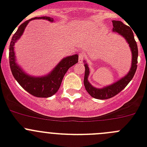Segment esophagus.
Returning a JSON list of instances; mask_svg holds the SVG:
<instances>
[{"instance_id": "1", "label": "esophagus", "mask_w": 147, "mask_h": 147, "mask_svg": "<svg viewBox=\"0 0 147 147\" xmlns=\"http://www.w3.org/2000/svg\"><path fill=\"white\" fill-rule=\"evenodd\" d=\"M85 54H82V53L80 54V55H79V62H82L83 60L85 59Z\"/></svg>"}]
</instances>
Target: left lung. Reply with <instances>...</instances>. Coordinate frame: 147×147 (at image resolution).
Returning a JSON list of instances; mask_svg holds the SVG:
<instances>
[{
	"label": "left lung",
	"instance_id": "1",
	"mask_svg": "<svg viewBox=\"0 0 147 147\" xmlns=\"http://www.w3.org/2000/svg\"><path fill=\"white\" fill-rule=\"evenodd\" d=\"M113 31L115 32H117V33L120 34L121 36H123L125 38V40H127L128 44H129L132 54V67H131V69L129 72L128 73V74L124 76V78L121 79L120 80H119V81L113 84V85L105 87V88H102V89H98V88H96L90 85V83L88 81L90 71L88 64L85 63L84 85H85V89L88 91V93L92 97L97 98V99H107V98H110L115 96V95H117L118 93H120L122 90L124 89L125 87L129 84V82L132 80L136 72V69H137L138 51L137 43H136V41L135 40L134 34H133L132 29H131L130 27L124 24L121 21L113 20Z\"/></svg>",
	"mask_w": 147,
	"mask_h": 147
}]
</instances>
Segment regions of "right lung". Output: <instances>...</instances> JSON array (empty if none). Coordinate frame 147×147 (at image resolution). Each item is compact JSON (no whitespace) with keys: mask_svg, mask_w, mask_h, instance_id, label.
I'll return each mask as SVG.
<instances>
[{"mask_svg":"<svg viewBox=\"0 0 147 147\" xmlns=\"http://www.w3.org/2000/svg\"><path fill=\"white\" fill-rule=\"evenodd\" d=\"M34 19H45V20H48L51 22L54 20L53 18L43 16L40 17V18H32L19 26L16 32L12 36L11 41L10 42V68H11L13 76L15 77L17 82L28 93L32 94L34 96L47 98V97L51 96L57 92L65 74L71 66L74 65L76 63H77L79 57L77 54H75V55L70 56V57L64 58L57 65V67H54L52 72L47 76H42V77H33V76H28V74H26L25 73L20 69V67H19V66H18V65L15 63L14 45H15V42L23 34L24 29L28 22L34 20Z\"/></svg>","mask_w":147,"mask_h":147,"instance_id":"add662e5","label":"right lung"}]
</instances>
